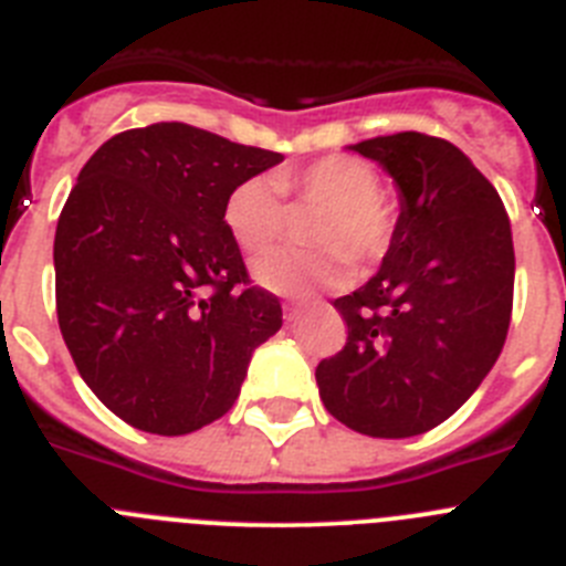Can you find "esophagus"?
I'll use <instances>...</instances> for the list:
<instances>
[{"label": "esophagus", "mask_w": 566, "mask_h": 566, "mask_svg": "<svg viewBox=\"0 0 566 566\" xmlns=\"http://www.w3.org/2000/svg\"><path fill=\"white\" fill-rule=\"evenodd\" d=\"M283 317H286L289 323H294V319L300 317V303H286V306H283Z\"/></svg>", "instance_id": "esophagus-1"}]
</instances>
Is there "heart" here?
I'll list each match as a JSON object with an SVG mask.
<instances>
[{"mask_svg": "<svg viewBox=\"0 0 566 566\" xmlns=\"http://www.w3.org/2000/svg\"><path fill=\"white\" fill-rule=\"evenodd\" d=\"M280 195L319 207L308 227L317 252L272 249L252 263V280L277 297H308L343 280V251L352 263L377 258L391 238V207L379 198V181L368 164L348 155H328L306 169H280L274 178L254 175L240 181L223 201V223L243 252H263L283 232Z\"/></svg>", "mask_w": 566, "mask_h": 566, "instance_id": "b5f03b06", "label": "heart"}]
</instances>
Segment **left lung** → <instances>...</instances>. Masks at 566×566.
I'll return each mask as SVG.
<instances>
[{
    "label": "left lung",
    "mask_w": 566,
    "mask_h": 566,
    "mask_svg": "<svg viewBox=\"0 0 566 566\" xmlns=\"http://www.w3.org/2000/svg\"><path fill=\"white\" fill-rule=\"evenodd\" d=\"M348 149L391 175L399 218L377 274L334 300L348 339L314 377L352 431L419 437L457 413L502 354L516 277L510 218L451 142L397 133Z\"/></svg>",
    "instance_id": "8db88e82"
}]
</instances>
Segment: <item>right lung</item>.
<instances>
[{
	"instance_id": "1",
	"label": "right lung",
	"mask_w": 566,
	"mask_h": 566,
	"mask_svg": "<svg viewBox=\"0 0 566 566\" xmlns=\"http://www.w3.org/2000/svg\"><path fill=\"white\" fill-rule=\"evenodd\" d=\"M280 161L161 122L113 135L78 172L53 243L59 328L90 391L138 431L221 419L283 326L223 223L227 195Z\"/></svg>"
}]
</instances>
